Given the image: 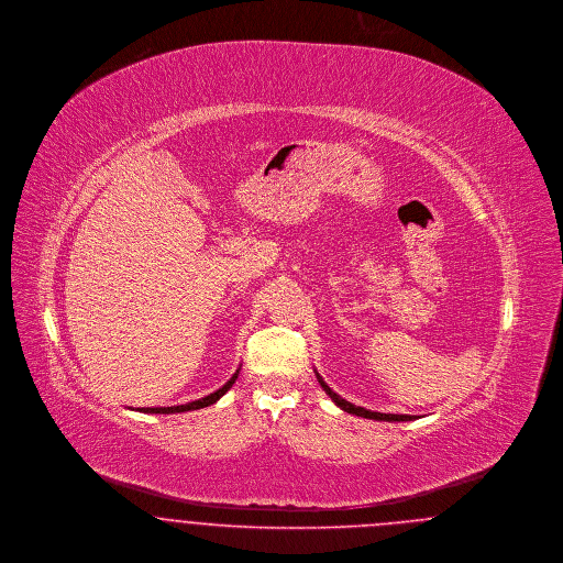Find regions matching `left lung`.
Instances as JSON below:
<instances>
[{
	"mask_svg": "<svg viewBox=\"0 0 563 563\" xmlns=\"http://www.w3.org/2000/svg\"><path fill=\"white\" fill-rule=\"evenodd\" d=\"M317 378H319V383H321V387H323V391L328 394V396L335 401V406H340L344 412H351V415H357V417H364V419H374V421H412V419H417V417H412V415H385V412H372V410H365L362 406H355V404H351V401H346V399H342V397L338 396V394H333L330 387H328V383L317 374Z\"/></svg>",
	"mask_w": 563,
	"mask_h": 563,
	"instance_id": "left-lung-1",
	"label": "left lung"
}]
</instances>
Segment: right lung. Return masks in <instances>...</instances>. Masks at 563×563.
Returning a JSON list of instances; mask_svg holds the SVG:
<instances>
[{"mask_svg": "<svg viewBox=\"0 0 563 563\" xmlns=\"http://www.w3.org/2000/svg\"><path fill=\"white\" fill-rule=\"evenodd\" d=\"M238 372L240 369H235V374H233L232 378L221 387V389H217L214 394H210V396L201 397V399H196V401H187V404H180V406H164V408H137L140 412H151V415H174V412H187V410H198V408H206V406H210V404H214L217 399H221V397L225 396L230 389H232L233 383H235V378H238Z\"/></svg>", "mask_w": 563, "mask_h": 563, "instance_id": "right-lung-1", "label": "right lung"}]
</instances>
